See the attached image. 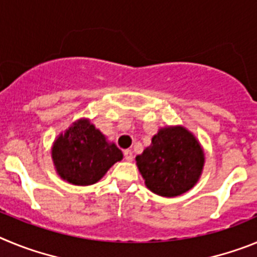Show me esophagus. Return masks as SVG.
I'll return each instance as SVG.
<instances>
[{
  "label": "esophagus",
  "mask_w": 257,
  "mask_h": 257,
  "mask_svg": "<svg viewBox=\"0 0 257 257\" xmlns=\"http://www.w3.org/2000/svg\"><path fill=\"white\" fill-rule=\"evenodd\" d=\"M123 154H124V160L128 161V162H131V161L134 160V154L131 149H126V151L123 152Z\"/></svg>",
  "instance_id": "1"
}]
</instances>
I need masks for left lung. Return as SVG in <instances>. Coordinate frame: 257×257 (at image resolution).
<instances>
[{
    "label": "left lung",
    "mask_w": 257,
    "mask_h": 257,
    "mask_svg": "<svg viewBox=\"0 0 257 257\" xmlns=\"http://www.w3.org/2000/svg\"><path fill=\"white\" fill-rule=\"evenodd\" d=\"M135 160L147 188L154 194L171 198L198 183L205 152L196 135L178 124L161 127L151 145Z\"/></svg>",
    "instance_id": "obj_1"
}]
</instances>
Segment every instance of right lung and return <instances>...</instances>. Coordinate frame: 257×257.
Masks as SVG:
<instances>
[{
  "label": "right lung",
  "mask_w": 257,
  "mask_h": 257,
  "mask_svg": "<svg viewBox=\"0 0 257 257\" xmlns=\"http://www.w3.org/2000/svg\"><path fill=\"white\" fill-rule=\"evenodd\" d=\"M51 158L63 180L87 187L100 180L123 154L88 118H79L54 140Z\"/></svg>",
  "instance_id": "add662e5"
}]
</instances>
